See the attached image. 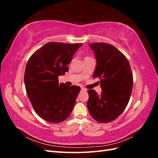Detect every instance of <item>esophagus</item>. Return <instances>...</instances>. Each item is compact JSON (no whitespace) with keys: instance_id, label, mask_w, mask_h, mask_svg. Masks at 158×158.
<instances>
[{"instance_id":"1","label":"esophagus","mask_w":158,"mask_h":158,"mask_svg":"<svg viewBox=\"0 0 158 158\" xmlns=\"http://www.w3.org/2000/svg\"><path fill=\"white\" fill-rule=\"evenodd\" d=\"M81 89H82V91H83V92H86V91H87V89H85V88H81Z\"/></svg>"}]
</instances>
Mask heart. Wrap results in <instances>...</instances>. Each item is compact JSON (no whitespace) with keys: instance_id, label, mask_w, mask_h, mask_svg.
<instances>
[{"instance_id":"b5f03b06","label":"heart","mask_w":158,"mask_h":158,"mask_svg":"<svg viewBox=\"0 0 158 158\" xmlns=\"http://www.w3.org/2000/svg\"><path fill=\"white\" fill-rule=\"evenodd\" d=\"M87 57H88V56H87ZM85 58H86V57H85Z\"/></svg>"}]
</instances>
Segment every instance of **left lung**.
<instances>
[{
    "label": "left lung",
    "instance_id": "left-lung-1",
    "mask_svg": "<svg viewBox=\"0 0 158 158\" xmlns=\"http://www.w3.org/2000/svg\"><path fill=\"white\" fill-rule=\"evenodd\" d=\"M96 58L94 78H100L102 94L88 89L87 106L95 121L106 123L124 111L131 98L133 76L127 57L115 47L105 43L90 44Z\"/></svg>",
    "mask_w": 158,
    "mask_h": 158
}]
</instances>
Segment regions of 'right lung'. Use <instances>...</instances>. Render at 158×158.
<instances>
[{
    "label": "right lung",
    "mask_w": 158,
    "mask_h": 158,
    "mask_svg": "<svg viewBox=\"0 0 158 158\" xmlns=\"http://www.w3.org/2000/svg\"><path fill=\"white\" fill-rule=\"evenodd\" d=\"M82 44L47 43L28 60L24 73L27 97L35 113L52 123L64 121L70 114L80 91L76 85L59 84L58 77Z\"/></svg>",
    "instance_id": "obj_1"
}]
</instances>
